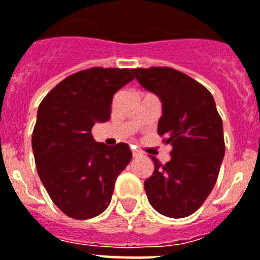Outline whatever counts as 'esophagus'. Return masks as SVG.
Returning <instances> with one entry per match:
<instances>
[{
  "label": "esophagus",
  "mask_w": 260,
  "mask_h": 260,
  "mask_svg": "<svg viewBox=\"0 0 260 260\" xmlns=\"http://www.w3.org/2000/svg\"><path fill=\"white\" fill-rule=\"evenodd\" d=\"M141 153L139 151H132V156H134V157H139Z\"/></svg>",
  "instance_id": "34e87169"
}]
</instances>
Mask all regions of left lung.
<instances>
[{"label":"left lung","instance_id":"8db88e82","mask_svg":"<svg viewBox=\"0 0 260 260\" xmlns=\"http://www.w3.org/2000/svg\"><path fill=\"white\" fill-rule=\"evenodd\" d=\"M134 73L160 97L157 134L172 145L168 163L151 156L155 170L144 181L145 192L159 214L185 218L204 203L218 180L225 151L223 121L210 90L185 73L168 67L136 68Z\"/></svg>","mask_w":260,"mask_h":260}]
</instances>
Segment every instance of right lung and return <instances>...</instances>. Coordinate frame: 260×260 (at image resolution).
I'll return each mask as SVG.
<instances>
[{
	"mask_svg": "<svg viewBox=\"0 0 260 260\" xmlns=\"http://www.w3.org/2000/svg\"><path fill=\"white\" fill-rule=\"evenodd\" d=\"M134 79V69L94 67L58 82L40 104L31 136L36 167L52 202L69 218L104 212L132 159L125 143H96L92 126L108 121L113 94Z\"/></svg>",
	"mask_w": 260,
	"mask_h": 260,
	"instance_id": "right-lung-1",
	"label": "right lung"
}]
</instances>
